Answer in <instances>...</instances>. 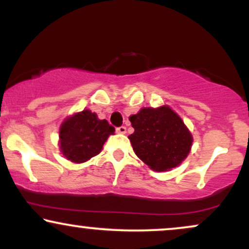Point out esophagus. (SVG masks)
Returning <instances> with one entry per match:
<instances>
[{
    "instance_id": "1",
    "label": "esophagus",
    "mask_w": 249,
    "mask_h": 249,
    "mask_svg": "<svg viewBox=\"0 0 249 249\" xmlns=\"http://www.w3.org/2000/svg\"><path fill=\"white\" fill-rule=\"evenodd\" d=\"M116 131H117V132H118V133L125 134V133H126V127H125V126H119V127L116 128Z\"/></svg>"
}]
</instances>
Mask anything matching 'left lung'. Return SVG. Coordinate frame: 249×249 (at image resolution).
I'll return each mask as SVG.
<instances>
[{
	"instance_id": "obj_1",
	"label": "left lung",
	"mask_w": 249,
	"mask_h": 249,
	"mask_svg": "<svg viewBox=\"0 0 249 249\" xmlns=\"http://www.w3.org/2000/svg\"><path fill=\"white\" fill-rule=\"evenodd\" d=\"M128 119L134 128L128 136L134 153L153 171L178 166L190 153L192 134L171 107H142Z\"/></svg>"
}]
</instances>
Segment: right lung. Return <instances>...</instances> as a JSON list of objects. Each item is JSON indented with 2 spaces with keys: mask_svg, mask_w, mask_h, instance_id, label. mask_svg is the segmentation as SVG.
Returning a JSON list of instances; mask_svg holds the SVG:
<instances>
[{
  "mask_svg": "<svg viewBox=\"0 0 249 249\" xmlns=\"http://www.w3.org/2000/svg\"><path fill=\"white\" fill-rule=\"evenodd\" d=\"M115 127L97 117L90 110H83L68 117L59 128V148L72 162H84L102 151L103 145Z\"/></svg>",
  "mask_w": 249,
  "mask_h": 249,
  "instance_id": "right-lung-1",
  "label": "right lung"
}]
</instances>
